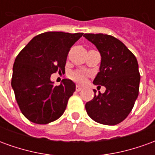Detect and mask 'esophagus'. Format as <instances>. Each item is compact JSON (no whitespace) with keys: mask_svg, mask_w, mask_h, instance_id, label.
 <instances>
[{"mask_svg":"<svg viewBox=\"0 0 155 155\" xmlns=\"http://www.w3.org/2000/svg\"><path fill=\"white\" fill-rule=\"evenodd\" d=\"M75 90H76V91H81V90H82V88H81V86H80V85H76Z\"/></svg>","mask_w":155,"mask_h":155,"instance_id":"1","label":"esophagus"}]
</instances>
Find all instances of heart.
<instances>
[{
  "mask_svg": "<svg viewBox=\"0 0 155 155\" xmlns=\"http://www.w3.org/2000/svg\"><path fill=\"white\" fill-rule=\"evenodd\" d=\"M88 73L86 71H75L74 72H72L71 74V78L75 82H78V83H83L85 79L87 78Z\"/></svg>",
  "mask_w": 155,
  "mask_h": 155,
  "instance_id": "obj_1",
  "label": "heart"
}]
</instances>
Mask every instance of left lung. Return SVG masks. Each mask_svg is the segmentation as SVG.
Here are the masks:
<instances>
[{"mask_svg": "<svg viewBox=\"0 0 155 155\" xmlns=\"http://www.w3.org/2000/svg\"><path fill=\"white\" fill-rule=\"evenodd\" d=\"M101 55L100 72L93 84L103 85L105 92L85 104L89 116L97 123L115 125L122 122L138 98L140 74L136 57L114 36L104 34H84Z\"/></svg>", "mask_w": 155, "mask_h": 155, "instance_id": "left-lung-1", "label": "left lung"}]
</instances>
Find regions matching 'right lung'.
Listing matches in <instances>:
<instances>
[{"label":"right lung","mask_w":155,"mask_h":155,"mask_svg":"<svg viewBox=\"0 0 155 155\" xmlns=\"http://www.w3.org/2000/svg\"><path fill=\"white\" fill-rule=\"evenodd\" d=\"M83 33L48 31L36 35L15 60L12 86L20 110L33 123L45 124L63 114L75 91L71 80L54 85L51 75L64 71L70 49Z\"/></svg>","instance_id":"add662e5"}]
</instances>
